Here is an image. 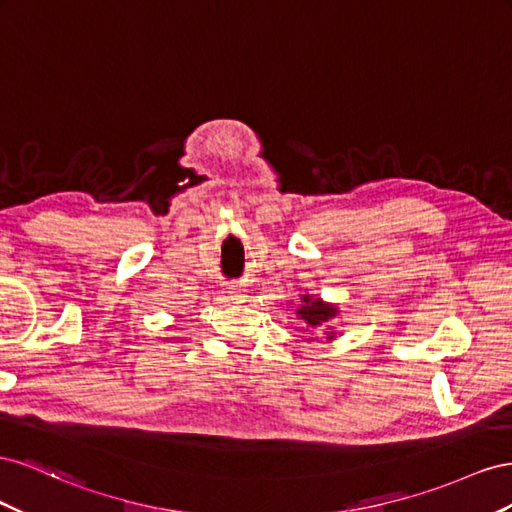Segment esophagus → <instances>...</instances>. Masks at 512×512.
Returning <instances> with one entry per match:
<instances>
[{"instance_id":"1","label":"esophagus","mask_w":512,"mask_h":512,"mask_svg":"<svg viewBox=\"0 0 512 512\" xmlns=\"http://www.w3.org/2000/svg\"><path fill=\"white\" fill-rule=\"evenodd\" d=\"M229 298H231V300H242L244 294H242V291H240L238 287H229Z\"/></svg>"}]
</instances>
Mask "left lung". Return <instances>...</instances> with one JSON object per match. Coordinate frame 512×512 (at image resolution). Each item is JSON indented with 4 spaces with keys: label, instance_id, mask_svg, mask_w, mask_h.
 I'll use <instances>...</instances> for the list:
<instances>
[{
    "label": "left lung",
    "instance_id": "1",
    "mask_svg": "<svg viewBox=\"0 0 512 512\" xmlns=\"http://www.w3.org/2000/svg\"><path fill=\"white\" fill-rule=\"evenodd\" d=\"M296 315L298 319L304 321L306 328L311 330L309 341H317L319 337H324L326 341H337L339 332L334 328V324H337V319L341 317L337 304L326 302L317 298L315 294L304 291V294H300V302L296 304Z\"/></svg>",
    "mask_w": 512,
    "mask_h": 512
}]
</instances>
